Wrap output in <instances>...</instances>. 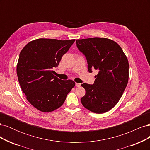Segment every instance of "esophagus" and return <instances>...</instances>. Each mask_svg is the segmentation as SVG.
Returning a JSON list of instances; mask_svg holds the SVG:
<instances>
[{
  "label": "esophagus",
  "mask_w": 150,
  "mask_h": 150,
  "mask_svg": "<svg viewBox=\"0 0 150 150\" xmlns=\"http://www.w3.org/2000/svg\"><path fill=\"white\" fill-rule=\"evenodd\" d=\"M81 85V84H80V83H76V87H80Z\"/></svg>",
  "instance_id": "1"
}]
</instances>
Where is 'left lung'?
I'll return each mask as SVG.
<instances>
[{"mask_svg":"<svg viewBox=\"0 0 150 150\" xmlns=\"http://www.w3.org/2000/svg\"><path fill=\"white\" fill-rule=\"evenodd\" d=\"M76 45L86 56L88 71H98L94 84L83 83L86 94L81 103L90 111L104 113L115 106L128 84L129 63L121 47L104 38L77 39Z\"/></svg>","mask_w":150,"mask_h":150,"instance_id":"1","label":"left lung"}]
</instances>
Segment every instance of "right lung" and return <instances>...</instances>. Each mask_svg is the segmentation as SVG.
I'll return each mask as SVG.
<instances>
[{"label":"right lung","instance_id":"1","mask_svg":"<svg viewBox=\"0 0 150 150\" xmlns=\"http://www.w3.org/2000/svg\"><path fill=\"white\" fill-rule=\"evenodd\" d=\"M74 41L38 39L29 42L20 52L18 80L28 101L40 111L51 112L61 107L74 87V81L59 79L52 70Z\"/></svg>","mask_w":150,"mask_h":150}]
</instances>
